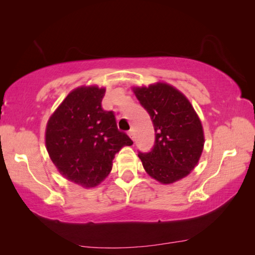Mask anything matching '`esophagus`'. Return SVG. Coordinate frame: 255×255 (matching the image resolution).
<instances>
[{
    "label": "esophagus",
    "instance_id": "esophagus-1",
    "mask_svg": "<svg viewBox=\"0 0 255 255\" xmlns=\"http://www.w3.org/2000/svg\"><path fill=\"white\" fill-rule=\"evenodd\" d=\"M128 136L131 138V139L133 140L135 139V130H133V129H130V130L128 131Z\"/></svg>",
    "mask_w": 255,
    "mask_h": 255
}]
</instances>
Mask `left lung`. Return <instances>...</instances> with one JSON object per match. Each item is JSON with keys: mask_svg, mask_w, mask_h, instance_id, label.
I'll return each mask as SVG.
<instances>
[{"mask_svg": "<svg viewBox=\"0 0 255 255\" xmlns=\"http://www.w3.org/2000/svg\"><path fill=\"white\" fill-rule=\"evenodd\" d=\"M148 112L155 143L148 153L139 152L145 171L163 184L187 176L197 165L204 149V130L191 103L179 90L166 83L133 88Z\"/></svg>", "mask_w": 255, "mask_h": 255, "instance_id": "left-lung-1", "label": "left lung"}]
</instances>
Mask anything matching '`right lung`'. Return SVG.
I'll list each match as a JSON object with an SVG mask.
<instances>
[{"mask_svg":"<svg viewBox=\"0 0 255 255\" xmlns=\"http://www.w3.org/2000/svg\"><path fill=\"white\" fill-rule=\"evenodd\" d=\"M106 89L81 86L68 94L51 115L46 147L64 178L84 188L97 187L112 169V159L124 146L132 145L118 130L114 111L102 109Z\"/></svg>","mask_w":255,"mask_h":255,"instance_id":"add662e5","label":"right lung"}]
</instances>
